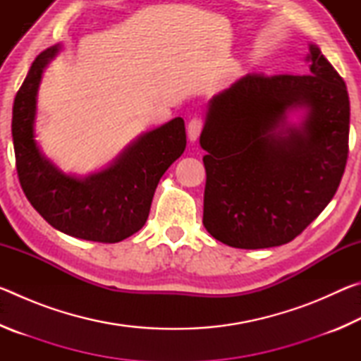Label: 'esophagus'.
Instances as JSON below:
<instances>
[{"mask_svg": "<svg viewBox=\"0 0 361 361\" xmlns=\"http://www.w3.org/2000/svg\"><path fill=\"white\" fill-rule=\"evenodd\" d=\"M204 129V119L200 116H194V118L188 122V137L189 142L194 143L199 138L200 132Z\"/></svg>", "mask_w": 361, "mask_h": 361, "instance_id": "34e87169", "label": "esophagus"}]
</instances>
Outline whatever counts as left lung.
<instances>
[{
  "mask_svg": "<svg viewBox=\"0 0 361 361\" xmlns=\"http://www.w3.org/2000/svg\"><path fill=\"white\" fill-rule=\"evenodd\" d=\"M310 75H250L209 103L202 223L234 248L279 247L329 204L349 154L350 103L344 79L309 46ZM305 107L299 128L286 113Z\"/></svg>",
  "mask_w": 361,
  "mask_h": 361,
  "instance_id": "left-lung-1",
  "label": "left lung"
}]
</instances>
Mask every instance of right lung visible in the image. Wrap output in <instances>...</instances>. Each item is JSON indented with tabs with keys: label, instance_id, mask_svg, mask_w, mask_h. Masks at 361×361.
I'll list each match as a JSON object with an SVG mask.
<instances>
[{
	"label": "right lung",
	"instance_id": "right-lung-1",
	"mask_svg": "<svg viewBox=\"0 0 361 361\" xmlns=\"http://www.w3.org/2000/svg\"><path fill=\"white\" fill-rule=\"evenodd\" d=\"M57 52L59 46H52L35 59L12 106L20 186L52 228L84 240L121 242L143 228L159 180L185 151V121L175 118L145 133L113 166L87 178L62 173L41 156L33 130L42 70Z\"/></svg>",
	"mask_w": 361,
	"mask_h": 361
}]
</instances>
